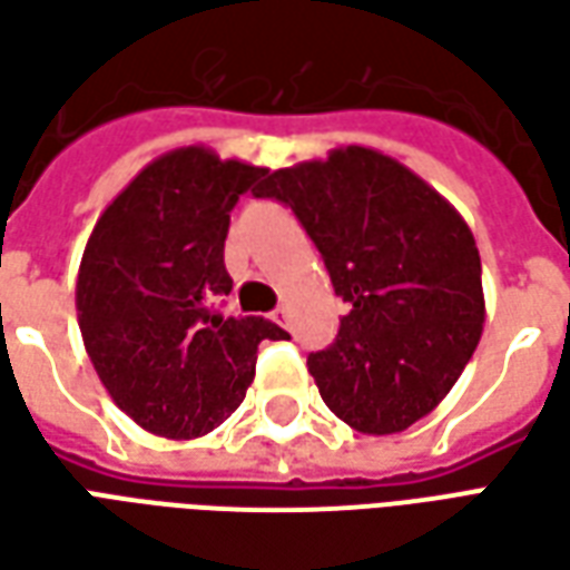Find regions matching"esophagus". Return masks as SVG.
<instances>
[{"label": "esophagus", "mask_w": 570, "mask_h": 570, "mask_svg": "<svg viewBox=\"0 0 570 570\" xmlns=\"http://www.w3.org/2000/svg\"><path fill=\"white\" fill-rule=\"evenodd\" d=\"M286 317H289V314H286L284 305H281V308H274V311H272V321H274V323H281V326H286Z\"/></svg>", "instance_id": "34e87169"}]
</instances>
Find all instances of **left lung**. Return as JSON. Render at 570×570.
Segmentation results:
<instances>
[{"label":"left lung","mask_w":570,"mask_h":570,"mask_svg":"<svg viewBox=\"0 0 570 570\" xmlns=\"http://www.w3.org/2000/svg\"><path fill=\"white\" fill-rule=\"evenodd\" d=\"M256 198L293 207L347 302L333 345L308 357L323 403L370 436L430 415L485 323L464 216L406 164L366 146L281 167Z\"/></svg>","instance_id":"obj_1"}]
</instances>
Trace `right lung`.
<instances>
[{
  "instance_id": "obj_1",
  "label": "right lung",
  "mask_w": 570,
  "mask_h": 570,
  "mask_svg": "<svg viewBox=\"0 0 570 570\" xmlns=\"http://www.w3.org/2000/svg\"><path fill=\"white\" fill-rule=\"evenodd\" d=\"M265 176L207 146L164 151L100 213L76 281L85 351L116 406L164 440L219 428L247 396L265 317H225L228 213Z\"/></svg>"
}]
</instances>
